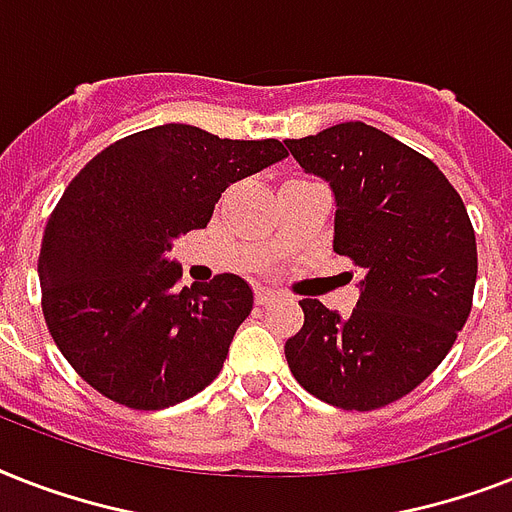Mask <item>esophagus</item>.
<instances>
[{
	"instance_id": "obj_1",
	"label": "esophagus",
	"mask_w": 512,
	"mask_h": 512,
	"mask_svg": "<svg viewBox=\"0 0 512 512\" xmlns=\"http://www.w3.org/2000/svg\"><path fill=\"white\" fill-rule=\"evenodd\" d=\"M255 303L263 305V308H268V305L281 303V295H279V292H271V289H257Z\"/></svg>"
}]
</instances>
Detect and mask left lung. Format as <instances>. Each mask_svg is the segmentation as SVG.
Masks as SVG:
<instances>
[{"label": "left lung", "mask_w": 512, "mask_h": 512, "mask_svg": "<svg viewBox=\"0 0 512 512\" xmlns=\"http://www.w3.org/2000/svg\"><path fill=\"white\" fill-rule=\"evenodd\" d=\"M287 148L332 185L335 252L364 268L348 319L300 300L289 372L327 404L372 412L412 393L452 350L473 308L476 231L444 172L377 127L335 124Z\"/></svg>", "instance_id": "1"}]
</instances>
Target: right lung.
Listing matches in <instances>:
<instances>
[{"label":"right lung","mask_w":512,"mask_h":512,"mask_svg":"<svg viewBox=\"0 0 512 512\" xmlns=\"http://www.w3.org/2000/svg\"><path fill=\"white\" fill-rule=\"evenodd\" d=\"M279 140L162 124L103 148L52 209L39 252L52 340L87 385L130 409H167L215 380L252 289L233 273L177 287L167 249L207 228L220 193L281 162Z\"/></svg>","instance_id":"1"}]
</instances>
